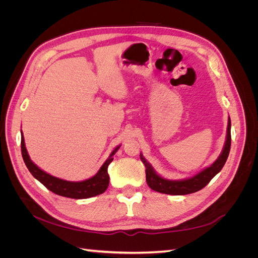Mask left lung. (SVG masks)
<instances>
[{
  "mask_svg": "<svg viewBox=\"0 0 258 258\" xmlns=\"http://www.w3.org/2000/svg\"><path fill=\"white\" fill-rule=\"evenodd\" d=\"M231 122L230 118H228V126H227V136H226V141L223 151L218 158L211 165L189 178L179 179V181H171V179L163 178L160 175L155 172L153 167L146 161L142 154H140V158L145 166V173H146V182L147 185L155 191L168 194V195H187L196 192L204 188L205 186L209 184L212 179L224 167L226 160L228 158L230 145H231V134H230Z\"/></svg>",
  "mask_w": 258,
  "mask_h": 258,
  "instance_id": "left-lung-1",
  "label": "left lung"
}]
</instances>
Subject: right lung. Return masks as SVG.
<instances>
[{
  "label": "right lung",
  "mask_w": 258,
  "mask_h": 258,
  "mask_svg": "<svg viewBox=\"0 0 258 258\" xmlns=\"http://www.w3.org/2000/svg\"><path fill=\"white\" fill-rule=\"evenodd\" d=\"M119 147L120 146H117L112 152L110 157L105 160V162L103 163L102 167L100 168L96 175H93L92 177L85 179V181L82 182H70L46 173L45 171L38 168L35 163L30 159V156L27 152L25 144V139H23V135L21 132L22 158L31 174H32L37 181H40L46 188L49 189L53 194L72 199H86L95 197L100 194H103L106 190L108 183H110V176H108L107 173V167L113 161V156L117 151H118Z\"/></svg>",
  "instance_id": "add662e5"
}]
</instances>
